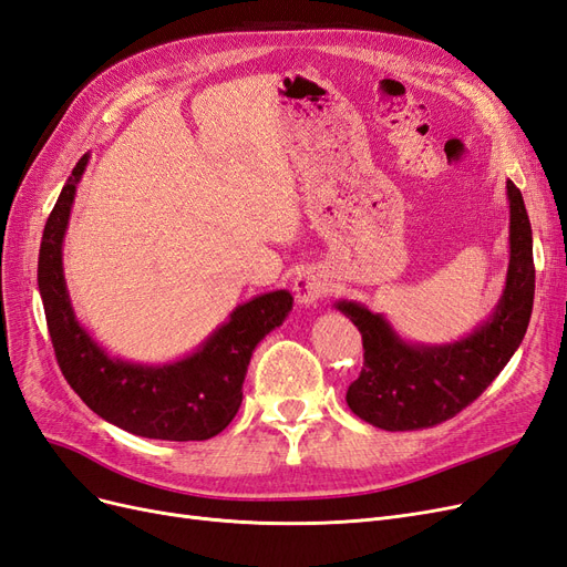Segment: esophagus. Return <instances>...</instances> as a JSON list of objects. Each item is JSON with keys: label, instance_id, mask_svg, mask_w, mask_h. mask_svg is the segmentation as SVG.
I'll use <instances>...</instances> for the list:
<instances>
[{"label": "esophagus", "instance_id": "1", "mask_svg": "<svg viewBox=\"0 0 567 567\" xmlns=\"http://www.w3.org/2000/svg\"><path fill=\"white\" fill-rule=\"evenodd\" d=\"M327 291H330V282L324 280L320 270H303L295 280V295L301 306H313L327 295Z\"/></svg>", "mask_w": 567, "mask_h": 567}]
</instances>
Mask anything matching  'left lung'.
<instances>
[{
	"label": "left lung",
	"instance_id": "obj_1",
	"mask_svg": "<svg viewBox=\"0 0 567 567\" xmlns=\"http://www.w3.org/2000/svg\"><path fill=\"white\" fill-rule=\"evenodd\" d=\"M511 259L504 295L476 332L424 346L400 339L381 313L355 301L334 303L362 334L364 362L346 391V403L383 431H416L443 424L476 400L520 346L535 299L533 228L514 181H506Z\"/></svg>",
	"mask_w": 567,
	"mask_h": 567
}]
</instances>
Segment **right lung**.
<instances>
[{
    "label": "right lung",
    "instance_id": "1",
    "mask_svg": "<svg viewBox=\"0 0 567 567\" xmlns=\"http://www.w3.org/2000/svg\"><path fill=\"white\" fill-rule=\"evenodd\" d=\"M82 155L53 205L40 247L38 282L59 368L89 410L124 431L155 441H207L243 403V381L257 343L291 310L287 289L237 306L228 322L188 358L136 364L107 355L72 310L63 278V237L72 199L86 169Z\"/></svg>",
    "mask_w": 567,
    "mask_h": 567
}]
</instances>
